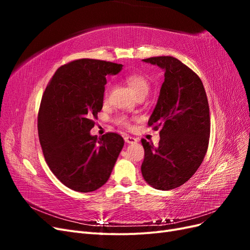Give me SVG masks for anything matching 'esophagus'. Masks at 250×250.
Here are the masks:
<instances>
[{"label":"esophagus","mask_w":250,"mask_h":250,"mask_svg":"<svg viewBox=\"0 0 250 250\" xmlns=\"http://www.w3.org/2000/svg\"><path fill=\"white\" fill-rule=\"evenodd\" d=\"M124 140H125V142L126 143H128V144H132V143H137V139L135 138H133V137H130V135H125L124 137Z\"/></svg>","instance_id":"1"}]
</instances>
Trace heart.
Segmentation results:
<instances>
[{"label": "heart", "mask_w": 250, "mask_h": 250, "mask_svg": "<svg viewBox=\"0 0 250 250\" xmlns=\"http://www.w3.org/2000/svg\"><path fill=\"white\" fill-rule=\"evenodd\" d=\"M125 82L129 85L133 93L137 95V97L141 96V95H147L149 89H150V82L149 79L143 75L141 73H130L127 74L125 76ZM111 88V84L108 83L106 85V89H105V94H104V99L106 100L108 96H109V92ZM117 123L123 127H129V121L125 117V116H119L117 118Z\"/></svg>", "instance_id": "1"}]
</instances>
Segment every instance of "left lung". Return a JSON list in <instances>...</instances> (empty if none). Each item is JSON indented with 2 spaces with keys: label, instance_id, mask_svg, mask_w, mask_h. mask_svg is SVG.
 Wrapping results in <instances>:
<instances>
[{
  "label": "left lung",
  "instance_id": "1",
  "mask_svg": "<svg viewBox=\"0 0 250 250\" xmlns=\"http://www.w3.org/2000/svg\"><path fill=\"white\" fill-rule=\"evenodd\" d=\"M165 70V81L148 126L160 128L158 146L142 139V174L157 190L184 185L200 167L208 147L210 119L206 89L199 76L172 56L143 59Z\"/></svg>",
  "mask_w": 250,
  "mask_h": 250
}]
</instances>
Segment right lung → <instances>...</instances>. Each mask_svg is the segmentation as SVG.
Returning a JSON list of instances; mask_svg holds the SVG:
<instances>
[{"label": "right lung", "instance_id": "obj_1", "mask_svg": "<svg viewBox=\"0 0 250 250\" xmlns=\"http://www.w3.org/2000/svg\"><path fill=\"white\" fill-rule=\"evenodd\" d=\"M122 64L82 58L55 72L44 89L37 117L40 143L50 170L74 191L87 193L108 180L124 140L116 132L92 137L103 106L106 77Z\"/></svg>", "mask_w": 250, "mask_h": 250}]
</instances>
